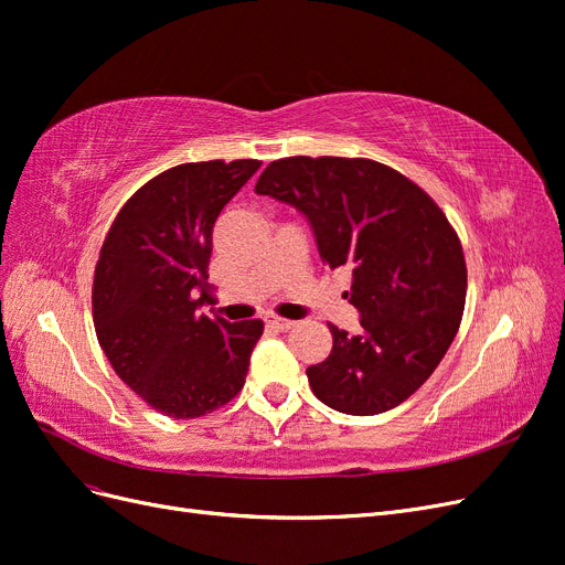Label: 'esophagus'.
<instances>
[{
  "label": "esophagus",
  "instance_id": "esophagus-1",
  "mask_svg": "<svg viewBox=\"0 0 565 565\" xmlns=\"http://www.w3.org/2000/svg\"><path fill=\"white\" fill-rule=\"evenodd\" d=\"M268 328L278 330V332H285V330H292L295 328V320H287V318H280V316H268Z\"/></svg>",
  "mask_w": 565,
  "mask_h": 565
}]
</instances>
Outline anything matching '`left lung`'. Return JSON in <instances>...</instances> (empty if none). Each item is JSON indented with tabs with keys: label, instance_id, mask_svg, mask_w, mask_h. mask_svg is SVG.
<instances>
[{
	"label": "left lung",
	"instance_id": "left-lung-1",
	"mask_svg": "<svg viewBox=\"0 0 565 565\" xmlns=\"http://www.w3.org/2000/svg\"><path fill=\"white\" fill-rule=\"evenodd\" d=\"M254 191L309 216L324 266L353 270L361 332L330 322L332 351L306 370L316 396L347 415H380L431 377L459 330L467 262L436 200L367 158H282Z\"/></svg>",
	"mask_w": 565,
	"mask_h": 565
}]
</instances>
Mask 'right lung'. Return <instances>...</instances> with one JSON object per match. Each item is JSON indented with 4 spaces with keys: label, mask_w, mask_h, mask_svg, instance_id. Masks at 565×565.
<instances>
[{
    "label": "right lung",
    "mask_w": 565,
    "mask_h": 565,
    "mask_svg": "<svg viewBox=\"0 0 565 565\" xmlns=\"http://www.w3.org/2000/svg\"><path fill=\"white\" fill-rule=\"evenodd\" d=\"M259 167L207 160L164 169L122 204L100 245L92 285L98 344L117 377L172 419L231 403L264 334L259 318L198 313L216 218Z\"/></svg>",
    "instance_id": "1"
}]
</instances>
